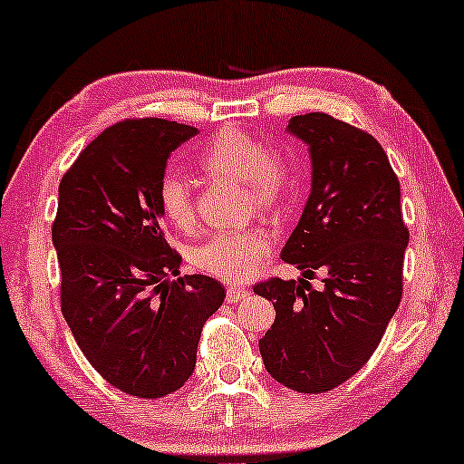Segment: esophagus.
Instances as JSON below:
<instances>
[{"instance_id":"1","label":"esophagus","mask_w":464,"mask_h":464,"mask_svg":"<svg viewBox=\"0 0 464 464\" xmlns=\"http://www.w3.org/2000/svg\"><path fill=\"white\" fill-rule=\"evenodd\" d=\"M246 296H249V290H246L245 285H230L226 292L227 303H238V300H243Z\"/></svg>"}]
</instances>
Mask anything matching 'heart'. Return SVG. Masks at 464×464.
Here are the masks:
<instances>
[{
    "mask_svg": "<svg viewBox=\"0 0 464 464\" xmlns=\"http://www.w3.org/2000/svg\"><path fill=\"white\" fill-rule=\"evenodd\" d=\"M198 166L207 177L238 180L249 208L273 213L284 208L296 189L290 160L246 131L224 130L202 149ZM160 210L177 230L196 224V207L189 185L177 174H166L158 188ZM270 254V232L262 226L213 234L191 251V264L221 281H243L257 270Z\"/></svg>",
    "mask_w": 464,
    "mask_h": 464,
    "instance_id": "heart-1",
    "label": "heart"
}]
</instances>
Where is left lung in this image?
<instances>
[{
    "label": "left lung",
    "mask_w": 464,
    "mask_h": 464,
    "mask_svg": "<svg viewBox=\"0 0 464 464\" xmlns=\"http://www.w3.org/2000/svg\"><path fill=\"white\" fill-rule=\"evenodd\" d=\"M290 134L309 144L311 196L281 251L304 279L254 285L276 317L260 339L270 377L303 394L328 392L369 362L402 296L409 230L401 185L369 131L309 112ZM323 273L324 291L306 278Z\"/></svg>",
    "instance_id": "left-lung-1"
}]
</instances>
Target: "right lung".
<instances>
[{
	"mask_svg": "<svg viewBox=\"0 0 464 464\" xmlns=\"http://www.w3.org/2000/svg\"><path fill=\"white\" fill-rule=\"evenodd\" d=\"M166 119H125L82 149L59 183L53 245L62 313L89 362L136 399L177 392L196 366L204 322L226 290L179 275L158 202L168 158L196 136Z\"/></svg>",
	"mask_w": 464,
	"mask_h": 464,
	"instance_id": "add662e5",
	"label": "right lung"
}]
</instances>
